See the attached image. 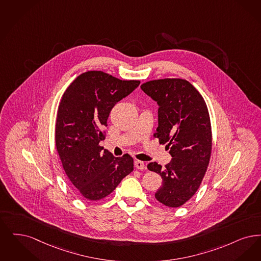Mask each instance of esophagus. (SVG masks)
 Instances as JSON below:
<instances>
[{"mask_svg":"<svg viewBox=\"0 0 261 261\" xmlns=\"http://www.w3.org/2000/svg\"><path fill=\"white\" fill-rule=\"evenodd\" d=\"M135 166H136V169H138V170H142L145 169V164L141 161H138V160L135 161Z\"/></svg>","mask_w":261,"mask_h":261,"instance_id":"34e87169","label":"esophagus"}]
</instances>
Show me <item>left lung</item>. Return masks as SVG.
Segmentation results:
<instances>
[{
    "mask_svg": "<svg viewBox=\"0 0 261 261\" xmlns=\"http://www.w3.org/2000/svg\"><path fill=\"white\" fill-rule=\"evenodd\" d=\"M140 88L159 106L155 136L161 144H168L172 158L165 168L156 162L148 164V170L163 179L155 198L167 206L178 207L198 190L210 163L212 126L207 107L186 80H154Z\"/></svg>",
    "mask_w": 261,
    "mask_h": 261,
    "instance_id": "8db88e82",
    "label": "left lung"
}]
</instances>
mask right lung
Here are the masks:
<instances>
[{
    "instance_id": "add662e5",
    "label": "right lung",
    "mask_w": 261,
    "mask_h": 261,
    "mask_svg": "<svg viewBox=\"0 0 261 261\" xmlns=\"http://www.w3.org/2000/svg\"><path fill=\"white\" fill-rule=\"evenodd\" d=\"M102 71H88L73 81L57 111L56 145L69 180L85 199L105 198L134 170V159L114 157L99 142L112 108L139 86Z\"/></svg>"
}]
</instances>
